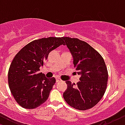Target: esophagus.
Returning a JSON list of instances; mask_svg holds the SVG:
<instances>
[{
	"label": "esophagus",
	"mask_w": 125,
	"mask_h": 125,
	"mask_svg": "<svg viewBox=\"0 0 125 125\" xmlns=\"http://www.w3.org/2000/svg\"><path fill=\"white\" fill-rule=\"evenodd\" d=\"M62 81V80H61V79L59 78V77H57V78H56V82H60V81Z\"/></svg>",
	"instance_id": "34e87169"
}]
</instances>
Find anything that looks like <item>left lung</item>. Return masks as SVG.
Listing matches in <instances>:
<instances>
[{
  "mask_svg": "<svg viewBox=\"0 0 125 125\" xmlns=\"http://www.w3.org/2000/svg\"><path fill=\"white\" fill-rule=\"evenodd\" d=\"M73 58V64L80 81L72 84L65 81L67 88L63 98L75 109L85 111L99 102L106 91L108 71L100 53L87 42L77 38L63 37Z\"/></svg>",
  "mask_w": 125,
  "mask_h": 125,
  "instance_id": "obj_1",
  "label": "left lung"
}]
</instances>
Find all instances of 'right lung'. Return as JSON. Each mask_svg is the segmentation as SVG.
<instances>
[{
    "label": "right lung",
    "instance_id": "1",
    "mask_svg": "<svg viewBox=\"0 0 125 125\" xmlns=\"http://www.w3.org/2000/svg\"><path fill=\"white\" fill-rule=\"evenodd\" d=\"M63 44L62 38L49 37L35 40L14 56L8 73L9 88L16 101L23 108L32 109L48 99L55 83L40 72L51 51Z\"/></svg>",
    "mask_w": 125,
    "mask_h": 125
}]
</instances>
